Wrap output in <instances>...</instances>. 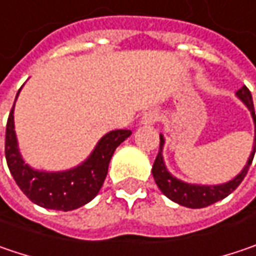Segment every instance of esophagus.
Returning a JSON list of instances; mask_svg holds the SVG:
<instances>
[{"instance_id":"1","label":"esophagus","mask_w":256,"mask_h":256,"mask_svg":"<svg viewBox=\"0 0 256 256\" xmlns=\"http://www.w3.org/2000/svg\"><path fill=\"white\" fill-rule=\"evenodd\" d=\"M158 119H160V112L156 110V109H150V110H147V112L142 115L141 124H144V125H153V124H156Z\"/></svg>"}]
</instances>
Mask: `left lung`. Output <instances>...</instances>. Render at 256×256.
<instances>
[{"label": "left lung", "mask_w": 256, "mask_h": 256, "mask_svg": "<svg viewBox=\"0 0 256 256\" xmlns=\"http://www.w3.org/2000/svg\"><path fill=\"white\" fill-rule=\"evenodd\" d=\"M238 98L244 102L248 106V109L252 114V118L255 122V140H254V150L248 158L246 166L244 168V170L238 174L234 179L228 180V184L223 185H214V186H207V185H191V184H185L179 179L174 178L172 174L168 172L164 163H163V156H162V150H163V144H164V138L160 136V148H158V154L156 157L154 164H153V178H154L156 184L158 186V190L163 192L169 200H172L174 202L188 207V208H204L208 207L211 204L226 198L232 192L234 191L240 182L245 179L249 166L254 160L256 150V116L255 109H254V102H252V94L249 92L246 86H244L242 88L238 90Z\"/></svg>", "instance_id": "8db88e82"}]
</instances>
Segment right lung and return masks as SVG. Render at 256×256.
<instances>
[{"instance_id":"right-lung-1","label":"right lung","mask_w":256,"mask_h":256,"mask_svg":"<svg viewBox=\"0 0 256 256\" xmlns=\"http://www.w3.org/2000/svg\"><path fill=\"white\" fill-rule=\"evenodd\" d=\"M12 112L14 104L6 128V158L10 172L32 202L50 210H76L90 202L100 191L114 152L125 138L132 134L130 130L110 131L98 142L90 157L76 169L56 174L39 172L28 168L18 153Z\"/></svg>"}]
</instances>
